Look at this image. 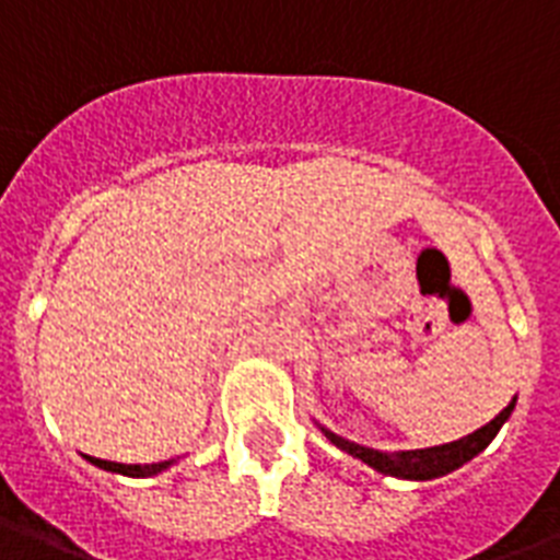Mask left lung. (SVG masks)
Here are the masks:
<instances>
[{
	"mask_svg": "<svg viewBox=\"0 0 560 560\" xmlns=\"http://www.w3.org/2000/svg\"><path fill=\"white\" fill-rule=\"evenodd\" d=\"M514 404L517 398H512V404L488 421L486 427H479L474 433L462 435L456 442L447 444H435V447H418V451H374V447H366V444L351 442V439H342L334 430L323 427L316 421V427L323 430L325 439L340 447L342 453H349L354 459H360L363 465L374 468L383 477H395V479H409V482H427V479H439L447 477L453 470H459L465 462H470L474 456L486 451L488 444L494 442V435L500 433V427L512 418Z\"/></svg>",
	"mask_w": 560,
	"mask_h": 560,
	"instance_id": "obj_1",
	"label": "left lung"
}]
</instances>
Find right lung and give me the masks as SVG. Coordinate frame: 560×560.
Wrapping results in <instances>:
<instances>
[{
	"label": "right lung",
	"instance_id": "right-lung-1",
	"mask_svg": "<svg viewBox=\"0 0 560 560\" xmlns=\"http://www.w3.org/2000/svg\"><path fill=\"white\" fill-rule=\"evenodd\" d=\"M86 462H92L95 468L109 470V474H121V477H133V479H148L156 477L162 470H168L174 465V459L168 462H153V465H121V462H107V459H95V456H83Z\"/></svg>",
	"mask_w": 560,
	"mask_h": 560
}]
</instances>
